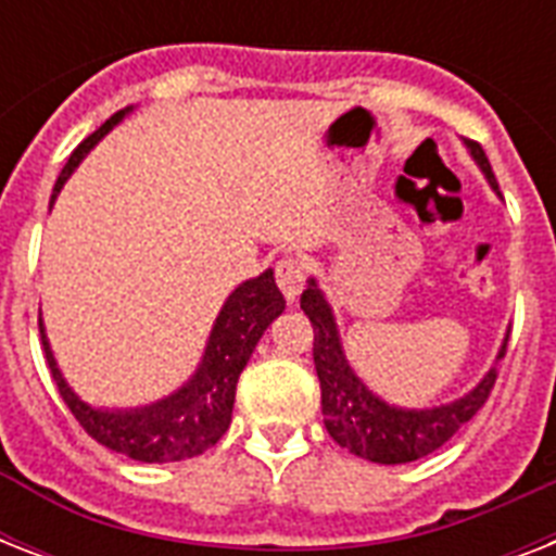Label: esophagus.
Segmentation results:
<instances>
[{"label":"esophagus","instance_id":"1","mask_svg":"<svg viewBox=\"0 0 556 556\" xmlns=\"http://www.w3.org/2000/svg\"><path fill=\"white\" fill-rule=\"evenodd\" d=\"M274 277H277V286L286 300H296L305 286V277H308V262L303 256H282L274 268Z\"/></svg>","mask_w":556,"mask_h":556}]
</instances>
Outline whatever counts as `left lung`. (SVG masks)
<instances>
[{
  "mask_svg": "<svg viewBox=\"0 0 556 556\" xmlns=\"http://www.w3.org/2000/svg\"><path fill=\"white\" fill-rule=\"evenodd\" d=\"M470 152L482 164L493 190H500L482 147L470 141ZM300 308L314 326V369L320 378L326 430L340 447H346L355 456L378 462V465H404V462L430 456L432 450H439L444 441L453 439L491 397L496 375H500L496 369L488 371L470 395L458 397L447 406L415 413V409H395L383 404L355 378V371L349 369L331 308L314 282L300 296ZM505 352H508V343L502 346L500 357H505Z\"/></svg>",
  "mask_w": 556,
  "mask_h": 556,
  "instance_id": "obj_1",
  "label": "left lung"
}]
</instances>
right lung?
Instances as JSON below:
<instances>
[{"label": "right lung", "instance_id": "obj_1", "mask_svg": "<svg viewBox=\"0 0 556 556\" xmlns=\"http://www.w3.org/2000/svg\"><path fill=\"white\" fill-rule=\"evenodd\" d=\"M121 117H124V112H115L86 141L77 143V150L68 155V164L56 178L54 195L60 192L65 178L72 176V169L80 164L83 155ZM54 195H51V201H54ZM282 308H286V300L274 282V270H265L262 277L236 288L218 314L204 361H201L190 383L178 389L176 395H169L167 401L138 409V413H100V409L83 404L80 397L65 387L63 375L56 371L42 323H39V340H42V352H46L51 378L60 389V397L68 404L83 430L89 432L98 444L115 450V453H124L135 462L164 465V462H185V458L201 456L204 450L213 447L225 435L227 427H230V415H233L239 375H242L244 364L251 361L262 331L268 329L274 317L282 314Z\"/></svg>", "mask_w": 556, "mask_h": 556}]
</instances>
